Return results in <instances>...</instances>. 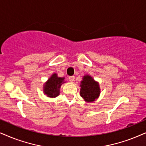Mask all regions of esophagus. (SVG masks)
<instances>
[{
    "label": "esophagus",
    "instance_id": "34e87169",
    "mask_svg": "<svg viewBox=\"0 0 146 146\" xmlns=\"http://www.w3.org/2000/svg\"><path fill=\"white\" fill-rule=\"evenodd\" d=\"M69 82H74V81H75V77L74 76H70V77H69Z\"/></svg>",
    "mask_w": 146,
    "mask_h": 146
}]
</instances>
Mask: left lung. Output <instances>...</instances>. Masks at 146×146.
Instances as JSON below:
<instances>
[{"label": "left lung", "instance_id": "1", "mask_svg": "<svg viewBox=\"0 0 146 146\" xmlns=\"http://www.w3.org/2000/svg\"><path fill=\"white\" fill-rule=\"evenodd\" d=\"M80 95L87 102L95 101L100 94L98 83L89 75H85L80 84Z\"/></svg>", "mask_w": 146, "mask_h": 146}]
</instances>
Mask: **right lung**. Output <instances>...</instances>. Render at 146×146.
<instances>
[{"mask_svg": "<svg viewBox=\"0 0 146 146\" xmlns=\"http://www.w3.org/2000/svg\"><path fill=\"white\" fill-rule=\"evenodd\" d=\"M64 77H58L56 73H53L44 85V94L48 97L55 98L60 94V88L65 82Z\"/></svg>", "mask_w": 146, "mask_h": 146, "instance_id": "1", "label": "right lung"}]
</instances>
